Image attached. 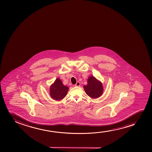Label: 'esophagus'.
<instances>
[{"label":"esophagus","mask_w":152,"mask_h":152,"mask_svg":"<svg viewBox=\"0 0 152 152\" xmlns=\"http://www.w3.org/2000/svg\"><path fill=\"white\" fill-rule=\"evenodd\" d=\"M80 85V82H79V81H77L75 85V86H77V87H78Z\"/></svg>","instance_id":"esophagus-1"}]
</instances>
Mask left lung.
<instances>
[{"label":"left lung","instance_id":"obj_1","mask_svg":"<svg viewBox=\"0 0 152 152\" xmlns=\"http://www.w3.org/2000/svg\"><path fill=\"white\" fill-rule=\"evenodd\" d=\"M87 85L83 86L86 93L93 99L100 97L103 92L102 83L94 76H90L88 79Z\"/></svg>","mask_w":152,"mask_h":152}]
</instances>
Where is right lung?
<instances>
[{
	"mask_svg": "<svg viewBox=\"0 0 152 152\" xmlns=\"http://www.w3.org/2000/svg\"><path fill=\"white\" fill-rule=\"evenodd\" d=\"M69 87L64 85L60 79L58 78L50 86V96L53 99L60 101L66 96Z\"/></svg>",
	"mask_w": 152,
	"mask_h": 152,
	"instance_id": "obj_1",
	"label": "right lung"
}]
</instances>
